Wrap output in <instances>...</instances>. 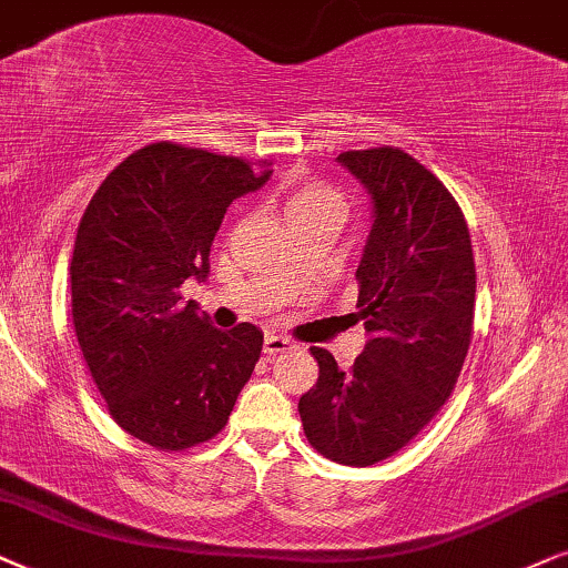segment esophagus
Wrapping results in <instances>:
<instances>
[{"instance_id": "1", "label": "esophagus", "mask_w": 568, "mask_h": 568, "mask_svg": "<svg viewBox=\"0 0 568 568\" xmlns=\"http://www.w3.org/2000/svg\"><path fill=\"white\" fill-rule=\"evenodd\" d=\"M285 351H291V339H285L280 335L264 337V355H267V358H272V355H277V353H285Z\"/></svg>"}]
</instances>
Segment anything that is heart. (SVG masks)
Listing matches in <instances>:
<instances>
[{"label":"heart","mask_w":568,"mask_h":568,"mask_svg":"<svg viewBox=\"0 0 568 568\" xmlns=\"http://www.w3.org/2000/svg\"><path fill=\"white\" fill-rule=\"evenodd\" d=\"M345 213V196L339 189L324 184L316 179H296L285 186V217L301 221L314 215H337Z\"/></svg>","instance_id":"obj_1"}]
</instances>
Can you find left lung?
Listing matches in <instances>:
<instances>
[{
    "label": "left lung",
    "mask_w": 568,
    "mask_h": 568,
    "mask_svg": "<svg viewBox=\"0 0 568 568\" xmlns=\"http://www.w3.org/2000/svg\"><path fill=\"white\" fill-rule=\"evenodd\" d=\"M337 161L368 189L374 229L355 272L368 337L351 372L312 347L320 379L298 399L308 444L368 467L399 452L457 387L475 320V260L457 200L405 150H347Z\"/></svg>",
    "instance_id": "obj_1"
}]
</instances>
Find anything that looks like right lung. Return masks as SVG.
Returning <instances> with one entry per match:
<instances>
[{
	"mask_svg": "<svg viewBox=\"0 0 568 568\" xmlns=\"http://www.w3.org/2000/svg\"><path fill=\"white\" fill-rule=\"evenodd\" d=\"M252 165L153 142L103 179L80 221L74 335L105 410L155 449L184 452L221 434L260 361L254 324L217 329L179 293L186 277H207L231 202L270 179Z\"/></svg>",
	"mask_w": 568,
	"mask_h": 568,
	"instance_id": "obj_1",
	"label": "right lung"
}]
</instances>
